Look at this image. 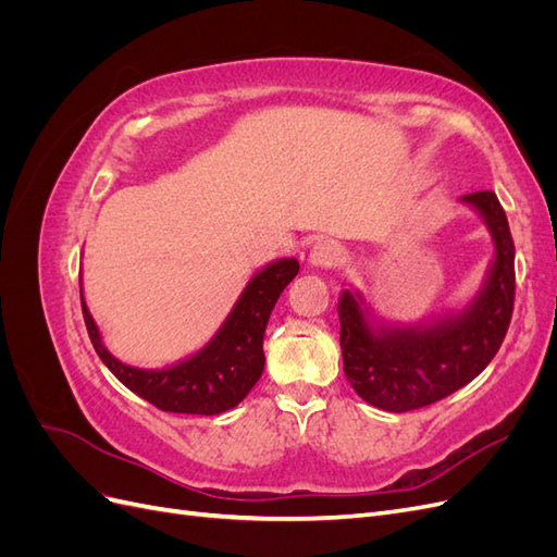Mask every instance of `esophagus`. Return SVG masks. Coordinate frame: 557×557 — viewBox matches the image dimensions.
Returning a JSON list of instances; mask_svg holds the SVG:
<instances>
[{
    "instance_id": "34e87169",
    "label": "esophagus",
    "mask_w": 557,
    "mask_h": 557,
    "mask_svg": "<svg viewBox=\"0 0 557 557\" xmlns=\"http://www.w3.org/2000/svg\"><path fill=\"white\" fill-rule=\"evenodd\" d=\"M342 260H344V250L334 242H315L309 250V262L313 267L327 269V267H336Z\"/></svg>"
}]
</instances>
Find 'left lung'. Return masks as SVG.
Instances as JSON below:
<instances>
[{
  "label": "left lung",
  "instance_id": "1",
  "mask_svg": "<svg viewBox=\"0 0 557 557\" xmlns=\"http://www.w3.org/2000/svg\"><path fill=\"white\" fill-rule=\"evenodd\" d=\"M493 237L495 256L481 290L460 311L420 325H387L362 293L339 297L344 374L364 401L404 413L440 401L474 381L491 364L509 330L516 295L513 239L495 193L460 197Z\"/></svg>",
  "mask_w": 557,
  "mask_h": 557
}]
</instances>
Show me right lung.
<instances>
[{"label": "right lung", "mask_w": 557, "mask_h": 557, "mask_svg": "<svg viewBox=\"0 0 557 557\" xmlns=\"http://www.w3.org/2000/svg\"><path fill=\"white\" fill-rule=\"evenodd\" d=\"M297 272L299 262L295 258H281L262 267L246 283L237 305L232 307L211 342L195 356L162 369H141L113 358L83 299V290L81 307L99 360L134 395L170 413L215 416L237 407L260 381L264 369L262 339L269 315Z\"/></svg>", "instance_id": "right-lung-1"}]
</instances>
